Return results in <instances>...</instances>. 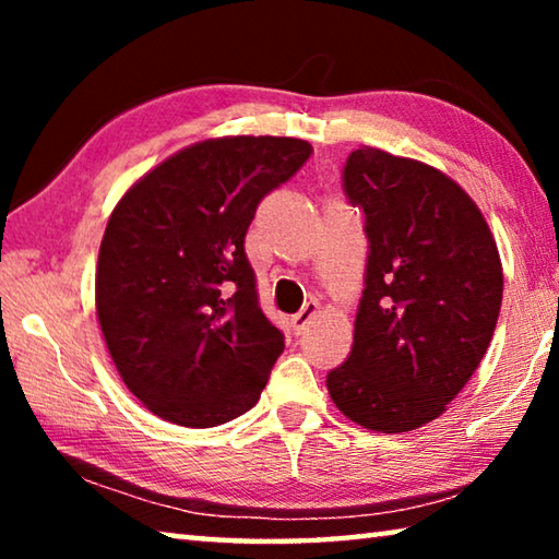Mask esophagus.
Returning a JSON list of instances; mask_svg holds the SVG:
<instances>
[{"label":"esophagus","instance_id":"1","mask_svg":"<svg viewBox=\"0 0 559 559\" xmlns=\"http://www.w3.org/2000/svg\"><path fill=\"white\" fill-rule=\"evenodd\" d=\"M316 313H318V302L316 300H308L306 306H302L296 316L290 318V328H293V333L296 335H300L302 330H306V325L310 323V320L316 318Z\"/></svg>","mask_w":559,"mask_h":559}]
</instances>
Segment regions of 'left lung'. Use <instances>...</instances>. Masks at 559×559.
Segmentation results:
<instances>
[{"mask_svg":"<svg viewBox=\"0 0 559 559\" xmlns=\"http://www.w3.org/2000/svg\"><path fill=\"white\" fill-rule=\"evenodd\" d=\"M343 189L370 253L355 343L328 392L359 427L412 431L447 412L486 355L503 300L498 246L476 202L416 159L353 150Z\"/></svg>","mask_w":559,"mask_h":559,"instance_id":"obj_1","label":"left lung"}]
</instances>
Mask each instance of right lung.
I'll return each mask as SVG.
<instances>
[{
  "mask_svg": "<svg viewBox=\"0 0 559 559\" xmlns=\"http://www.w3.org/2000/svg\"><path fill=\"white\" fill-rule=\"evenodd\" d=\"M313 155L306 140H204L157 165L112 210L96 310L122 382L150 412L210 429L249 412L283 353L243 239L263 197Z\"/></svg>",
  "mask_w": 559,
  "mask_h": 559,
  "instance_id": "right-lung-1",
  "label": "right lung"
}]
</instances>
